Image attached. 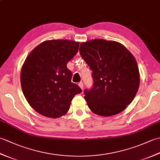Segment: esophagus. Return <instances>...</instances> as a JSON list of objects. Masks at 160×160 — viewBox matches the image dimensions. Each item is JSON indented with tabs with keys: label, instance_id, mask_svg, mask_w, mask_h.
<instances>
[{
	"label": "esophagus",
	"instance_id": "34e87169",
	"mask_svg": "<svg viewBox=\"0 0 160 160\" xmlns=\"http://www.w3.org/2000/svg\"><path fill=\"white\" fill-rule=\"evenodd\" d=\"M78 85H79V87L81 88V89H83V83L82 82H80L78 83Z\"/></svg>",
	"mask_w": 160,
	"mask_h": 160
}]
</instances>
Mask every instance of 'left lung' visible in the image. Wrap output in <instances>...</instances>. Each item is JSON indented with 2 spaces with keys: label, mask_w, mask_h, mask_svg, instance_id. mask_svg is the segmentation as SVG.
Returning <instances> with one entry per match:
<instances>
[{
  "label": "left lung",
  "mask_w": 160,
  "mask_h": 160,
  "mask_svg": "<svg viewBox=\"0 0 160 160\" xmlns=\"http://www.w3.org/2000/svg\"><path fill=\"white\" fill-rule=\"evenodd\" d=\"M80 54L92 70V89L84 91L91 111L102 116L120 113L131 104L140 85L138 63L115 41L95 39L82 42Z\"/></svg>",
  "instance_id": "1"
}]
</instances>
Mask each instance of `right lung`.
Masks as SVG:
<instances>
[{"instance_id": "1", "label": "right lung", "mask_w": 160, "mask_h": 160, "mask_svg": "<svg viewBox=\"0 0 160 160\" xmlns=\"http://www.w3.org/2000/svg\"><path fill=\"white\" fill-rule=\"evenodd\" d=\"M80 43L69 40L42 42L29 54L20 74L22 92L30 106L45 117L65 115L71 102L82 89L71 82L67 64L78 53Z\"/></svg>"}]
</instances>
